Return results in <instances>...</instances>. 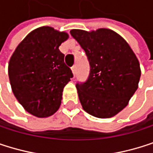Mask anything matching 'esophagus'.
I'll return each mask as SVG.
<instances>
[{
	"label": "esophagus",
	"mask_w": 153,
	"mask_h": 153,
	"mask_svg": "<svg viewBox=\"0 0 153 153\" xmlns=\"http://www.w3.org/2000/svg\"><path fill=\"white\" fill-rule=\"evenodd\" d=\"M71 71H72L73 74L76 73V65H73V66L71 67Z\"/></svg>",
	"instance_id": "esophagus-1"
}]
</instances>
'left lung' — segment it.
Wrapping results in <instances>:
<instances>
[{
  "label": "left lung",
  "instance_id": "1",
  "mask_svg": "<svg viewBox=\"0 0 153 153\" xmlns=\"http://www.w3.org/2000/svg\"><path fill=\"white\" fill-rule=\"evenodd\" d=\"M70 33L90 62L87 81L76 84L83 109L99 118L116 116L138 88L141 69L137 57L127 42L111 29H71Z\"/></svg>",
  "mask_w": 153,
  "mask_h": 153
}]
</instances>
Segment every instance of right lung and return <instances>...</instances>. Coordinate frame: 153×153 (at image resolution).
I'll use <instances>...</instances> for the list:
<instances>
[{
  "label": "right lung",
  "mask_w": 153,
  "mask_h": 153,
  "mask_svg": "<svg viewBox=\"0 0 153 153\" xmlns=\"http://www.w3.org/2000/svg\"><path fill=\"white\" fill-rule=\"evenodd\" d=\"M69 37L51 27L30 32L17 46L9 62V78L14 96L37 117L54 114L64 86L73 77L59 46Z\"/></svg>",
  "instance_id": "obj_1"
}]
</instances>
